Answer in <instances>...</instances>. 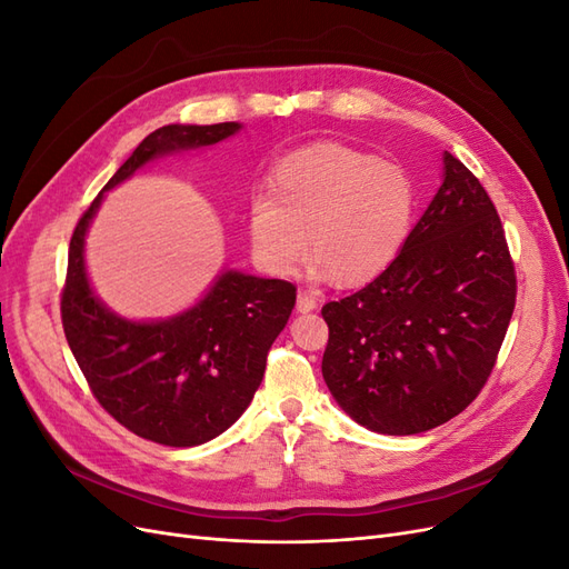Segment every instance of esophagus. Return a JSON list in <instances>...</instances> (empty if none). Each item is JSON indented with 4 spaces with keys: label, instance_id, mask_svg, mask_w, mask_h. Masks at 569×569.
Wrapping results in <instances>:
<instances>
[{
    "label": "esophagus",
    "instance_id": "34e87169",
    "mask_svg": "<svg viewBox=\"0 0 569 569\" xmlns=\"http://www.w3.org/2000/svg\"><path fill=\"white\" fill-rule=\"evenodd\" d=\"M318 306V299L311 295V291H299L297 295V311L299 313H308V311H313V308Z\"/></svg>",
    "mask_w": 569,
    "mask_h": 569
}]
</instances>
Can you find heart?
Listing matches in <instances>:
<instances>
[{
	"label": "heart",
	"mask_w": 569,
	"mask_h": 569,
	"mask_svg": "<svg viewBox=\"0 0 569 569\" xmlns=\"http://www.w3.org/2000/svg\"><path fill=\"white\" fill-rule=\"evenodd\" d=\"M418 192L401 166L341 144L289 153L272 170L268 192L247 203L253 263L270 278H291L306 242L318 274L358 287L401 253L416 218Z\"/></svg>",
	"instance_id": "b5f03b06"
}]
</instances>
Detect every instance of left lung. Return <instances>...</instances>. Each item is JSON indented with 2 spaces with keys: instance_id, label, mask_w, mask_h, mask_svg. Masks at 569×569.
I'll return each instance as SVG.
<instances>
[{
  "instance_id": "8db88e82",
  "label": "left lung",
  "mask_w": 569,
  "mask_h": 569,
  "mask_svg": "<svg viewBox=\"0 0 569 569\" xmlns=\"http://www.w3.org/2000/svg\"><path fill=\"white\" fill-rule=\"evenodd\" d=\"M441 163V187L396 261L356 295L322 306L325 385L377 435H420L468 408L515 308L496 206L449 151Z\"/></svg>"
}]
</instances>
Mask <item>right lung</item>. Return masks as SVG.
<instances>
[{
    "label": "right lung",
    "mask_w": 569,
    "mask_h": 569,
    "mask_svg": "<svg viewBox=\"0 0 569 569\" xmlns=\"http://www.w3.org/2000/svg\"><path fill=\"white\" fill-rule=\"evenodd\" d=\"M239 130L242 123H176L147 134L84 211L68 249L61 320L84 380L130 432L176 449L211 441L242 418L261 387L272 341L295 308L297 287L228 268L184 311L132 320L97 297L84 237L104 194L137 170L213 147Z\"/></svg>",
    "instance_id": "right-lung-1"
}]
</instances>
